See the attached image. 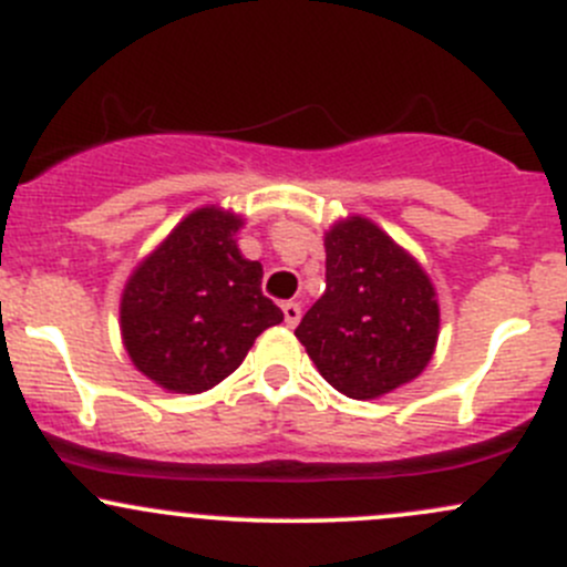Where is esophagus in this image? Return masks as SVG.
<instances>
[{"label": "esophagus", "instance_id": "1", "mask_svg": "<svg viewBox=\"0 0 567 567\" xmlns=\"http://www.w3.org/2000/svg\"><path fill=\"white\" fill-rule=\"evenodd\" d=\"M282 312H285V323H288V326H296L301 320V305H299V301H285Z\"/></svg>", "mask_w": 567, "mask_h": 567}]
</instances>
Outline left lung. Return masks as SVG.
I'll return each mask as SVG.
<instances>
[{"mask_svg":"<svg viewBox=\"0 0 567 567\" xmlns=\"http://www.w3.org/2000/svg\"><path fill=\"white\" fill-rule=\"evenodd\" d=\"M326 293L296 337L326 381L357 400L398 390L425 370L439 337L431 279L373 221L326 233Z\"/></svg>","mask_w":567,"mask_h":567,"instance_id":"left-lung-1","label":"left lung"}]
</instances>
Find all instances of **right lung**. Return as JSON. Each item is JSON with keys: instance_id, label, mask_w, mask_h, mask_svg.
I'll return each instance as SVG.
<instances>
[{"instance_id": "1", "label": "right lung", "mask_w": 567, "mask_h": 567, "mask_svg": "<svg viewBox=\"0 0 567 567\" xmlns=\"http://www.w3.org/2000/svg\"><path fill=\"white\" fill-rule=\"evenodd\" d=\"M241 219L199 208L128 279L120 305L125 351L164 390L197 394L225 381L282 310L262 296V266L233 236Z\"/></svg>"}]
</instances>
